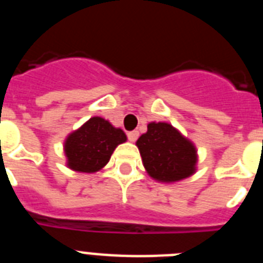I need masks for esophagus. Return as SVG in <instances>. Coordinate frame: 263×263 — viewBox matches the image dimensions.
<instances>
[{"mask_svg": "<svg viewBox=\"0 0 263 263\" xmlns=\"http://www.w3.org/2000/svg\"><path fill=\"white\" fill-rule=\"evenodd\" d=\"M138 136H139L138 132H137V130H133V132H129V133H127V139H129L130 142H136Z\"/></svg>", "mask_w": 263, "mask_h": 263, "instance_id": "1", "label": "esophagus"}]
</instances>
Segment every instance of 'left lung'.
I'll return each mask as SVG.
<instances>
[{"label":"left lung","mask_w":263,"mask_h":263,"mask_svg":"<svg viewBox=\"0 0 263 263\" xmlns=\"http://www.w3.org/2000/svg\"><path fill=\"white\" fill-rule=\"evenodd\" d=\"M146 173L160 183H175L196 173L197 150L176 127L150 122L136 142Z\"/></svg>","instance_id":"obj_1"}]
</instances>
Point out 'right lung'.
Instances as JSON below:
<instances>
[{
	"instance_id": "obj_1",
	"label": "right lung",
	"mask_w": 263,
	"mask_h": 263,
	"mask_svg": "<svg viewBox=\"0 0 263 263\" xmlns=\"http://www.w3.org/2000/svg\"><path fill=\"white\" fill-rule=\"evenodd\" d=\"M126 139L124 130L115 127L105 118H89L64 141L67 167L78 173H97L108 163L116 147Z\"/></svg>"
}]
</instances>
